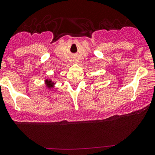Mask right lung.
<instances>
[{
  "mask_svg": "<svg viewBox=\"0 0 155 155\" xmlns=\"http://www.w3.org/2000/svg\"><path fill=\"white\" fill-rule=\"evenodd\" d=\"M45 82H46V88H47V89H51V88L54 87V84H55V83L53 82V81H51V79H46V80H45ZM52 84H53V85H52Z\"/></svg>",
  "mask_w": 155,
  "mask_h": 155,
  "instance_id": "right-lung-1",
  "label": "right lung"
}]
</instances>
